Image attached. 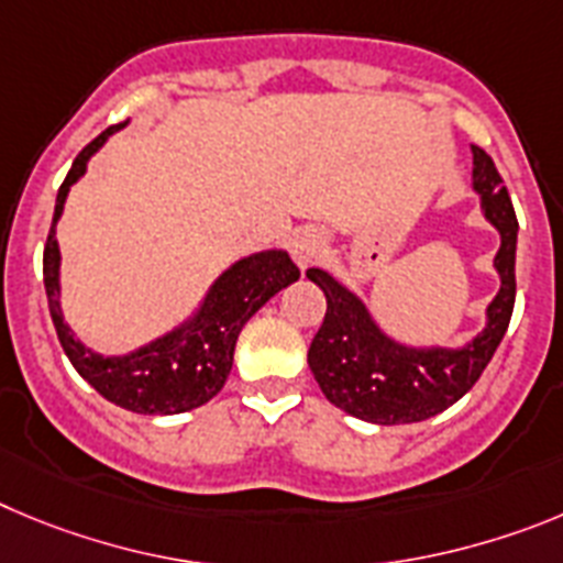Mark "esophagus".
Listing matches in <instances>:
<instances>
[{
	"label": "esophagus",
	"instance_id": "1",
	"mask_svg": "<svg viewBox=\"0 0 563 563\" xmlns=\"http://www.w3.org/2000/svg\"><path fill=\"white\" fill-rule=\"evenodd\" d=\"M322 252H325V235L313 230V227L311 230H300L291 238V257L302 272L313 266L322 257Z\"/></svg>",
	"mask_w": 563,
	"mask_h": 563
}]
</instances>
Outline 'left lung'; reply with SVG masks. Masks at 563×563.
<instances>
[{
	"instance_id": "left-lung-1",
	"label": "left lung",
	"mask_w": 563,
	"mask_h": 563,
	"mask_svg": "<svg viewBox=\"0 0 563 563\" xmlns=\"http://www.w3.org/2000/svg\"><path fill=\"white\" fill-rule=\"evenodd\" d=\"M471 190L479 196L485 221L499 232L494 272L499 291L485 308V325L465 344H409L378 325L367 302L325 269H308V280L328 300L322 328L308 347V367L328 401L342 412L378 427L418 423L440 415L468 393L494 358L508 331L516 302V221L514 205L483 148L471 145Z\"/></svg>"
}]
</instances>
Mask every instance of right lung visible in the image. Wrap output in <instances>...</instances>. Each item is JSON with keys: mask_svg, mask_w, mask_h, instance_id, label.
<instances>
[{"mask_svg": "<svg viewBox=\"0 0 563 563\" xmlns=\"http://www.w3.org/2000/svg\"><path fill=\"white\" fill-rule=\"evenodd\" d=\"M129 120L120 125H109L92 143L75 156L67 179L55 196L53 227H49L47 246H44V288H47L49 317L55 333L78 369L84 382L92 384L106 401L118 404L136 415H179L201 407L219 395L232 369L235 342L241 328L261 311L266 302L300 280V269L294 266L286 250H263L241 257L227 266L190 317L168 333L140 344L129 353H103L86 347L73 328L67 325L60 311V250L55 227L64 216L69 187L86 174V165L106 145L111 134L125 129Z\"/></svg>", "mask_w": 563, "mask_h": 563, "instance_id": "right-lung-1", "label": "right lung"}]
</instances>
